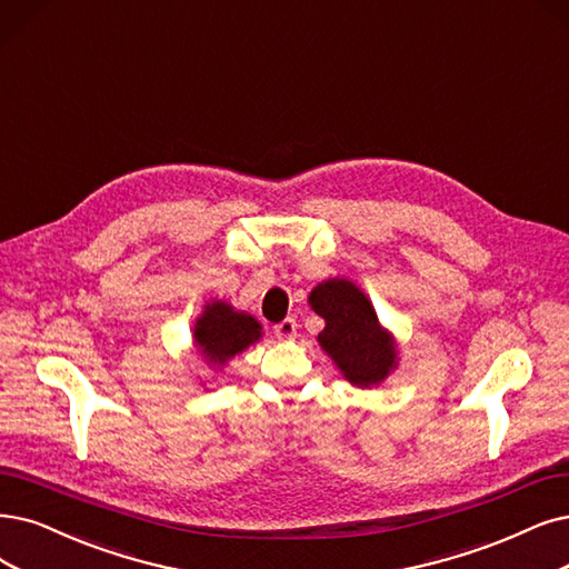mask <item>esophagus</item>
I'll return each mask as SVG.
<instances>
[{
    "label": "esophagus",
    "mask_w": 569,
    "mask_h": 569,
    "mask_svg": "<svg viewBox=\"0 0 569 569\" xmlns=\"http://www.w3.org/2000/svg\"><path fill=\"white\" fill-rule=\"evenodd\" d=\"M273 335H277V338H279L281 342L296 340V335H298V323H296V319H286V321L273 326Z\"/></svg>",
    "instance_id": "34e87169"
}]
</instances>
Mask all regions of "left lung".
I'll return each mask as SVG.
<instances>
[{"label":"left lung","mask_w":569,"mask_h":569,"mask_svg":"<svg viewBox=\"0 0 569 569\" xmlns=\"http://www.w3.org/2000/svg\"><path fill=\"white\" fill-rule=\"evenodd\" d=\"M309 307L326 321L319 332V347L359 389L380 387L398 368V345L393 335L377 319L366 292L349 279H328L313 286Z\"/></svg>","instance_id":"obj_1"}]
</instances>
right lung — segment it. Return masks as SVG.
I'll return each mask as SVG.
<instances>
[{"label": "right lung", "mask_w": 569, "mask_h": 569, "mask_svg": "<svg viewBox=\"0 0 569 569\" xmlns=\"http://www.w3.org/2000/svg\"><path fill=\"white\" fill-rule=\"evenodd\" d=\"M262 340L260 321L224 300H208L192 330L194 351L208 368L222 370L234 356Z\"/></svg>", "instance_id": "obj_1"}]
</instances>
